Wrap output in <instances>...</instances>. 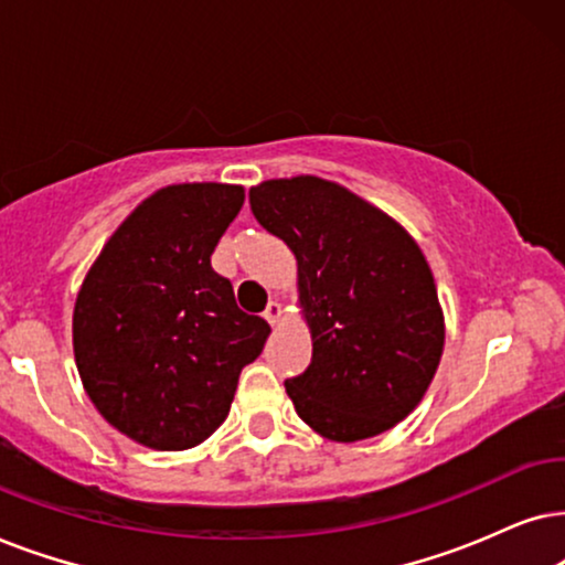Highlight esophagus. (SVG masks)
<instances>
[{
    "mask_svg": "<svg viewBox=\"0 0 565 565\" xmlns=\"http://www.w3.org/2000/svg\"><path fill=\"white\" fill-rule=\"evenodd\" d=\"M263 318H266L270 326H278V322H281V318H284V307L278 302H268L266 312H263Z\"/></svg>",
    "mask_w": 565,
    "mask_h": 565,
    "instance_id": "34e87169",
    "label": "esophagus"
}]
</instances>
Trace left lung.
<instances>
[{
  "label": "left lung",
  "mask_w": 565,
  "mask_h": 565,
  "mask_svg": "<svg viewBox=\"0 0 565 565\" xmlns=\"http://www.w3.org/2000/svg\"><path fill=\"white\" fill-rule=\"evenodd\" d=\"M250 209L297 258L312 361L284 385L299 418L333 441L390 431L426 395L445 351V312L418 243L318 175L263 180Z\"/></svg>",
  "instance_id": "obj_1"
}]
</instances>
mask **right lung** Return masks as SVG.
<instances>
[{
    "label": "right lung",
    "instance_id": "add662e5",
    "mask_svg": "<svg viewBox=\"0 0 565 565\" xmlns=\"http://www.w3.org/2000/svg\"><path fill=\"white\" fill-rule=\"evenodd\" d=\"M245 188L178 183L154 191L103 245L74 302L72 343L97 413L137 445L180 452L227 418L239 372L268 322L237 307L212 253Z\"/></svg>",
    "mask_w": 565,
    "mask_h": 565
}]
</instances>
